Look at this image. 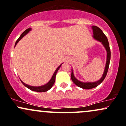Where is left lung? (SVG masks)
I'll return each instance as SVG.
<instances>
[{
    "mask_svg": "<svg viewBox=\"0 0 126 126\" xmlns=\"http://www.w3.org/2000/svg\"><path fill=\"white\" fill-rule=\"evenodd\" d=\"M91 28L93 31V37L94 38L95 40H97V41L100 42L101 44H103L104 47L105 48V49H106L107 52L106 63V65H105V70H104V72L102 76H101L100 79H99L98 80L95 81V82H82V81L79 80L77 79L76 78V77L74 76L73 70V69H71V80H72V81L73 82V83L75 85H76L78 86H79V87L81 88L85 89V90H89V89H92L94 88L97 87L98 85H99L101 82L103 81L105 77H106L107 73H108V68H109V63H110V47H109V42H108L107 37L105 36V35L104 34L103 31L97 26H93Z\"/></svg>",
    "mask_w": 126,
    "mask_h": 126,
    "instance_id": "8db88e82",
    "label": "left lung"
}]
</instances>
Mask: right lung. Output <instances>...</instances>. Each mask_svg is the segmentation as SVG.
Masks as SVG:
<instances>
[{
    "label": "right lung",
    "mask_w": 126,
    "mask_h": 126,
    "mask_svg": "<svg viewBox=\"0 0 126 126\" xmlns=\"http://www.w3.org/2000/svg\"><path fill=\"white\" fill-rule=\"evenodd\" d=\"M32 30V29L31 28H28V29H27L26 30L24 31L22 33V34L20 35V36L19 38H18V40H17V41L16 42V44H15V46H16V45H17V43H18V41H20V40H21V38H22L24 36H25L26 35L28 34V33H29L30 31ZM63 64V63H62ZM62 64H61L59 66V67H58L57 68H56V70H55V71L54 72L53 74L52 78H51L50 80L49 81H48V82H47V83H46L45 85H41V86H31V85H29L28 84H26V83H24L21 80H21V82H22V83L26 87L28 88V89H29V90L33 91H36V92H40V93H43V92H46L47 91H48L50 90V89L52 87L54 83H55V79H56V73H57L58 71L59 70V68L61 67V66L62 65Z\"/></svg>",
    "instance_id": "1"
}]
</instances>
